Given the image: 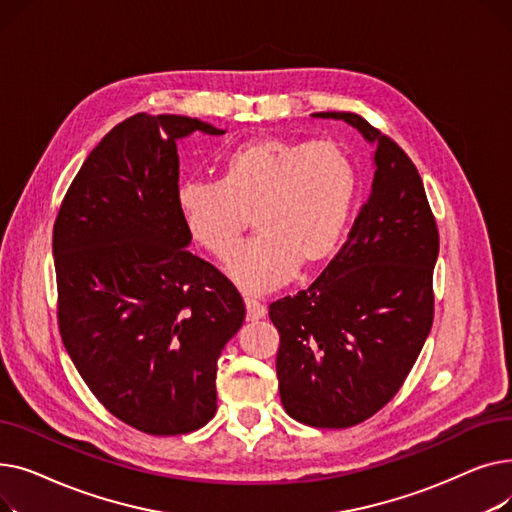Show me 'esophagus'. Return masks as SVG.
Listing matches in <instances>:
<instances>
[{"label":"esophagus","instance_id":"obj_1","mask_svg":"<svg viewBox=\"0 0 512 512\" xmlns=\"http://www.w3.org/2000/svg\"><path fill=\"white\" fill-rule=\"evenodd\" d=\"M245 305H247V319H249V321H259V319L265 317V307H263L259 301L247 299Z\"/></svg>","mask_w":512,"mask_h":512}]
</instances>
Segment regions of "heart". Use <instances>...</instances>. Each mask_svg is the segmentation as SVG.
I'll use <instances>...</instances> for the list:
<instances>
[{
  "instance_id": "obj_1",
  "label": "heart",
  "mask_w": 512,
  "mask_h": 512,
  "mask_svg": "<svg viewBox=\"0 0 512 512\" xmlns=\"http://www.w3.org/2000/svg\"><path fill=\"white\" fill-rule=\"evenodd\" d=\"M357 188L355 161L338 143L265 137L230 149L220 180L182 182L176 203L188 232L218 259L236 249L253 215L259 236L226 272L245 292L263 294L338 251Z\"/></svg>"
}]
</instances>
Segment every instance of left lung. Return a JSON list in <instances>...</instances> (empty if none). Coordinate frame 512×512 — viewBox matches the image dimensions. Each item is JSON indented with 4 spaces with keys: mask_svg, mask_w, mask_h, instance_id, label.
Segmentation results:
<instances>
[{
    "mask_svg": "<svg viewBox=\"0 0 512 512\" xmlns=\"http://www.w3.org/2000/svg\"><path fill=\"white\" fill-rule=\"evenodd\" d=\"M373 147L369 199L321 276L270 305L280 332L276 371L284 411L313 427H351L378 413L415 365L434 321L440 251L421 176L394 141L351 112Z\"/></svg>",
    "mask_w": 512,
    "mask_h": 512,
    "instance_id": "obj_1",
    "label": "left lung"
}]
</instances>
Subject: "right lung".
<instances>
[{
	"mask_svg": "<svg viewBox=\"0 0 512 512\" xmlns=\"http://www.w3.org/2000/svg\"><path fill=\"white\" fill-rule=\"evenodd\" d=\"M226 130L137 114L105 134L72 180L53 226L60 332L101 405L151 436L203 427L215 373L245 321L234 284L191 245L176 141Z\"/></svg>",
	"mask_w": 512,
	"mask_h": 512,
	"instance_id": "right-lung-1",
	"label": "right lung"
}]
</instances>
